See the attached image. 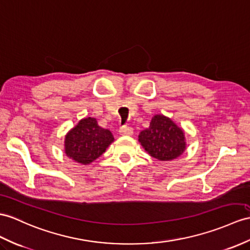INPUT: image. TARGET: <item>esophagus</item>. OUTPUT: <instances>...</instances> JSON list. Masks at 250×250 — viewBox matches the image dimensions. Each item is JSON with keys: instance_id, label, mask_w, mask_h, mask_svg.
<instances>
[{"instance_id": "obj_1", "label": "esophagus", "mask_w": 250, "mask_h": 250, "mask_svg": "<svg viewBox=\"0 0 250 250\" xmlns=\"http://www.w3.org/2000/svg\"><path fill=\"white\" fill-rule=\"evenodd\" d=\"M120 135L122 136H132L133 135V128H131V127L129 126H122L120 130Z\"/></svg>"}]
</instances>
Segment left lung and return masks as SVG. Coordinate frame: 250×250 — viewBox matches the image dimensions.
<instances>
[{
  "mask_svg": "<svg viewBox=\"0 0 250 250\" xmlns=\"http://www.w3.org/2000/svg\"><path fill=\"white\" fill-rule=\"evenodd\" d=\"M138 141L146 153L159 161L177 159L187 149L185 131L163 114H155L148 128L139 133Z\"/></svg>",
  "mask_w": 250,
  "mask_h": 250,
  "instance_id": "1",
  "label": "left lung"
}]
</instances>
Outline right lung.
Wrapping results in <instances>:
<instances>
[{"label": "right lung", "mask_w": 250, "mask_h": 250, "mask_svg": "<svg viewBox=\"0 0 250 250\" xmlns=\"http://www.w3.org/2000/svg\"><path fill=\"white\" fill-rule=\"evenodd\" d=\"M114 141L111 131L103 128L94 118L82 119L64 137V154L79 164L88 166L105 153Z\"/></svg>", "instance_id": "obj_1"}]
</instances>
